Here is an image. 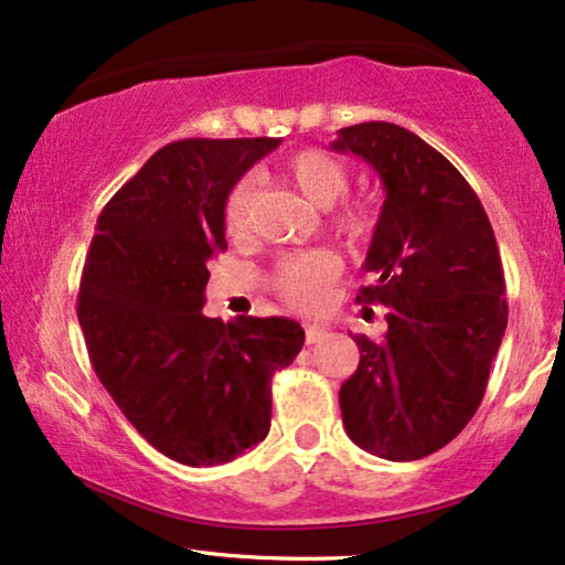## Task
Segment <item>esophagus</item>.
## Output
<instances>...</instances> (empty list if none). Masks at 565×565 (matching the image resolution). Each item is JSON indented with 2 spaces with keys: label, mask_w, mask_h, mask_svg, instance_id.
<instances>
[{
  "label": "esophagus",
  "mask_w": 565,
  "mask_h": 565,
  "mask_svg": "<svg viewBox=\"0 0 565 565\" xmlns=\"http://www.w3.org/2000/svg\"><path fill=\"white\" fill-rule=\"evenodd\" d=\"M322 335H326V328H320V326H305V343H307V345L318 343Z\"/></svg>",
  "instance_id": "obj_1"
}]
</instances>
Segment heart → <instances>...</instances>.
I'll return each instance as SVG.
<instances>
[{
  "instance_id": "heart-1",
  "label": "heart",
  "mask_w": 565,
  "mask_h": 565,
  "mask_svg": "<svg viewBox=\"0 0 565 565\" xmlns=\"http://www.w3.org/2000/svg\"><path fill=\"white\" fill-rule=\"evenodd\" d=\"M278 178L295 185L315 206L328 209V224L345 245L364 247L377 237L382 224V209L372 199H349L332 206L349 191V170L335 154L320 147H305L278 168ZM253 183L247 178L230 188L222 206L224 230L230 237H245L250 227ZM338 276V260L328 250H307L284 255L270 274V287L295 310H320L326 305L330 284Z\"/></svg>"
}]
</instances>
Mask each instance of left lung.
Returning a JSON list of instances; mask_svg holds the SVG:
<instances>
[{"label": "left lung", "instance_id": "1", "mask_svg": "<svg viewBox=\"0 0 565 565\" xmlns=\"http://www.w3.org/2000/svg\"><path fill=\"white\" fill-rule=\"evenodd\" d=\"M335 152L385 183L382 224L356 302L385 305L382 341L356 335L359 366L341 385L345 434L393 462L436 452L468 426L507 330L503 268L491 222L460 170L387 120L345 126Z\"/></svg>", "mask_w": 565, "mask_h": 565}]
</instances>
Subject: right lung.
<instances>
[{
  "mask_svg": "<svg viewBox=\"0 0 565 565\" xmlns=\"http://www.w3.org/2000/svg\"><path fill=\"white\" fill-rule=\"evenodd\" d=\"M281 139H180L105 204L82 268L77 318L89 364L164 457L191 468L266 439L270 377L305 330L287 318H206L209 260L227 250L230 188Z\"/></svg>",
  "mask_w": 565,
  "mask_h": 565,
  "instance_id": "add662e5",
  "label": "right lung"
}]
</instances>
